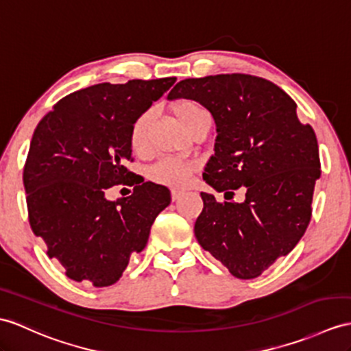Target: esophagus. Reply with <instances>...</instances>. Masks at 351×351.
Instances as JSON below:
<instances>
[{"label":"esophagus","mask_w":351,"mask_h":351,"mask_svg":"<svg viewBox=\"0 0 351 351\" xmlns=\"http://www.w3.org/2000/svg\"><path fill=\"white\" fill-rule=\"evenodd\" d=\"M182 195H183V192H180V191H171V199L178 201L182 198Z\"/></svg>","instance_id":"1"}]
</instances>
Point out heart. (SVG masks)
<instances>
[{
    "label": "heart",
    "mask_w": 351,
    "mask_h": 351,
    "mask_svg": "<svg viewBox=\"0 0 351 351\" xmlns=\"http://www.w3.org/2000/svg\"><path fill=\"white\" fill-rule=\"evenodd\" d=\"M173 113L176 119L180 122L184 130L192 131L205 117H210L208 111L205 110L199 102L193 99H182L173 106ZM152 123V111L146 110L135 119L131 132H130V146L134 153L141 155L149 149V131ZM198 169V164L193 160H184L177 158H164L153 164L149 171V180L171 187V189H183L189 183L191 176Z\"/></svg>",
    "instance_id": "obj_1"
}]
</instances>
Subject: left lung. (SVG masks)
Instances as JSON below:
<instances>
[{"mask_svg":"<svg viewBox=\"0 0 351 351\" xmlns=\"http://www.w3.org/2000/svg\"><path fill=\"white\" fill-rule=\"evenodd\" d=\"M169 99L198 101L215 117V155L202 174L217 192L245 186V201L219 202L201 193L195 237L237 278L259 277L295 249L311 220L320 178L319 144L301 123L296 102L277 84L250 74L178 82Z\"/></svg>","mask_w":351,"mask_h":351,"instance_id":"1","label":"left lung"}]
</instances>
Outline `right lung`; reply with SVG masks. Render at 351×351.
Instances as JSON below:
<instances>
[{
    "label": "right lung",
    "mask_w": 351,
    "mask_h": 351,
    "mask_svg": "<svg viewBox=\"0 0 351 351\" xmlns=\"http://www.w3.org/2000/svg\"><path fill=\"white\" fill-rule=\"evenodd\" d=\"M176 80L93 84L59 99L38 122L23 167L28 219L68 278L95 287L116 283L169 205L167 187L136 180L126 162L134 160V121ZM117 184L134 186L133 195L106 200Z\"/></svg>",
    "instance_id": "1"
}]
</instances>
